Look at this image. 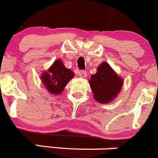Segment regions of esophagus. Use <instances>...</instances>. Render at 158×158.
Listing matches in <instances>:
<instances>
[{"mask_svg": "<svg viewBox=\"0 0 158 158\" xmlns=\"http://www.w3.org/2000/svg\"><path fill=\"white\" fill-rule=\"evenodd\" d=\"M79 76L82 78L86 77L87 76L86 71H85V70H81V71L79 72Z\"/></svg>", "mask_w": 158, "mask_h": 158, "instance_id": "esophagus-1", "label": "esophagus"}]
</instances>
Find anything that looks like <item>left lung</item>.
<instances>
[{"mask_svg": "<svg viewBox=\"0 0 158 158\" xmlns=\"http://www.w3.org/2000/svg\"><path fill=\"white\" fill-rule=\"evenodd\" d=\"M89 82L94 99L99 103H108L119 94L123 81L107 62H104L98 66L97 72L92 75Z\"/></svg>", "mask_w": 158, "mask_h": 158, "instance_id": "obj_1", "label": "left lung"}]
</instances>
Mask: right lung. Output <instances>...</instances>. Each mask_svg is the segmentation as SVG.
Here are the masks:
<instances>
[{"mask_svg": "<svg viewBox=\"0 0 158 158\" xmlns=\"http://www.w3.org/2000/svg\"><path fill=\"white\" fill-rule=\"evenodd\" d=\"M74 77V73L64 66L61 59L55 61L48 71L42 73V82L48 92L52 94L62 93L64 88Z\"/></svg>", "mask_w": 158, "mask_h": 158, "instance_id": "1", "label": "right lung"}]
</instances>
